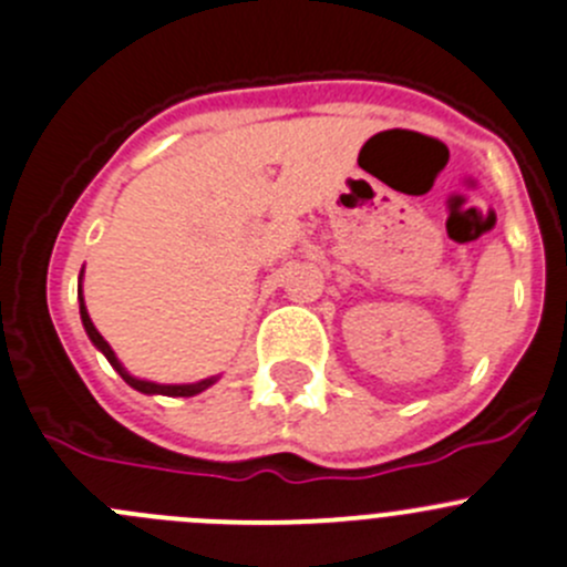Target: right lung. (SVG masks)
I'll return each instance as SVG.
<instances>
[{"instance_id": "add662e5", "label": "right lung", "mask_w": 567, "mask_h": 567, "mask_svg": "<svg viewBox=\"0 0 567 567\" xmlns=\"http://www.w3.org/2000/svg\"><path fill=\"white\" fill-rule=\"evenodd\" d=\"M78 298H80V320H83V328H85V333H89V339H91V342H94V348H96V350H102V355H105V359L111 361V368L116 370V373L122 375V379H125L127 384L133 386V390L144 392V395L192 398V395H197V392L208 390V386H212L214 381H217V375H212V379H203V381H197V384H155V381H142V379H136V375H131V373H127L125 368H122V361L116 359V353H113V350H111V344H107L105 339H102V333L96 331V328H94V322H91L89 311H85V303H83V272H80V284H78Z\"/></svg>"}]
</instances>
